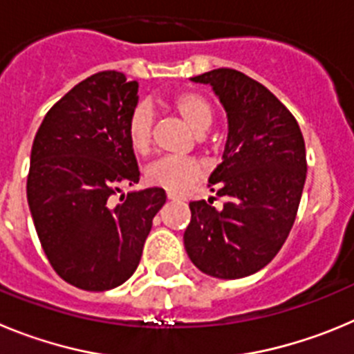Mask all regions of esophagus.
<instances>
[{"label": "esophagus", "mask_w": 354, "mask_h": 354, "mask_svg": "<svg viewBox=\"0 0 354 354\" xmlns=\"http://www.w3.org/2000/svg\"><path fill=\"white\" fill-rule=\"evenodd\" d=\"M167 199H171V201H178V199H181V197L178 196V194H174V192H167Z\"/></svg>", "instance_id": "esophagus-1"}]
</instances>
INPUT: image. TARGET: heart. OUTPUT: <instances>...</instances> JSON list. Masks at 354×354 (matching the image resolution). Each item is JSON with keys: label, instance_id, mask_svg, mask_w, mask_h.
Instances as JSON below:
<instances>
[{"label": "heart", "instance_id": "1", "mask_svg": "<svg viewBox=\"0 0 354 354\" xmlns=\"http://www.w3.org/2000/svg\"><path fill=\"white\" fill-rule=\"evenodd\" d=\"M173 109L181 116L187 125L196 133H205L212 127L213 109L209 102L203 95L181 93L173 98ZM151 129H153V111L146 104H139L132 109L127 125L129 141L138 153L146 151L151 141ZM205 167L199 160L190 157H162L149 164L146 169L148 183L157 185L171 192H180L187 189L192 181L203 176Z\"/></svg>", "mask_w": 354, "mask_h": 354}]
</instances>
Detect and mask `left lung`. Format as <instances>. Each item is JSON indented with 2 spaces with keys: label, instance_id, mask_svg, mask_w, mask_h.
I'll list each match as a JSON object with an SVG mask.
<instances>
[{
  "label": "left lung",
  "instance_id": "left-lung-1",
  "mask_svg": "<svg viewBox=\"0 0 354 354\" xmlns=\"http://www.w3.org/2000/svg\"><path fill=\"white\" fill-rule=\"evenodd\" d=\"M212 86L227 116L221 165L209 174L221 209L190 203L183 243L206 275L241 279L264 268L284 245L300 206L307 155L295 116L268 88L232 68L190 77Z\"/></svg>",
  "mask_w": 354,
  "mask_h": 354
}]
</instances>
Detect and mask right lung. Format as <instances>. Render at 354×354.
Wrapping results in <instances>:
<instances>
[{
    "instance_id": "add662e5",
    "label": "right lung",
    "mask_w": 354,
    "mask_h": 354,
    "mask_svg": "<svg viewBox=\"0 0 354 354\" xmlns=\"http://www.w3.org/2000/svg\"><path fill=\"white\" fill-rule=\"evenodd\" d=\"M139 82L116 70L75 84L50 107L35 136L28 176L38 240L50 266L84 291H107L132 277L165 205L158 187L130 190L139 169L127 125Z\"/></svg>"
}]
</instances>
